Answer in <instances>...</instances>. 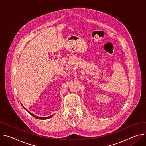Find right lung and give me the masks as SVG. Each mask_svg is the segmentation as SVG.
<instances>
[{
	"label": "right lung",
	"instance_id": "1",
	"mask_svg": "<svg viewBox=\"0 0 146 146\" xmlns=\"http://www.w3.org/2000/svg\"><path fill=\"white\" fill-rule=\"evenodd\" d=\"M23 106V105H22ZM23 108H24V109L25 110H27L31 115H32L33 117H34L35 118H37V119H49V118H51L54 114H52V115H51V116H50V117H38V116H36V115H34V114H33L32 113H31V112H29V111H28L27 110V109H26L24 106H23Z\"/></svg>",
	"mask_w": 146,
	"mask_h": 146
}]
</instances>
